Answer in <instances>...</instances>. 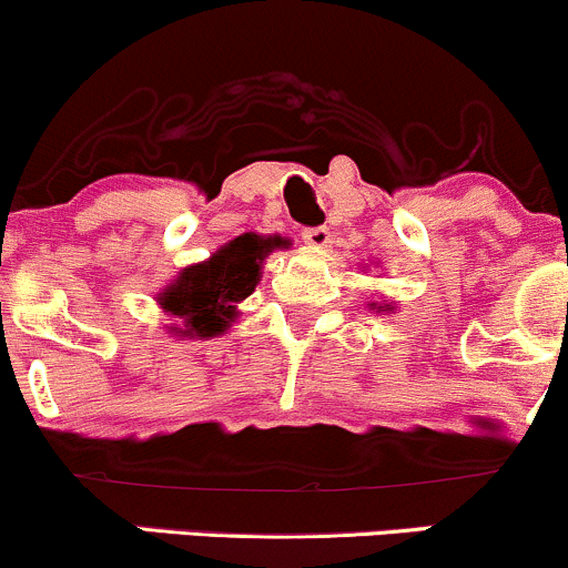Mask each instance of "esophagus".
Returning <instances> with one entry per match:
<instances>
[{
	"label": "esophagus",
	"mask_w": 568,
	"mask_h": 568,
	"mask_svg": "<svg viewBox=\"0 0 568 568\" xmlns=\"http://www.w3.org/2000/svg\"><path fill=\"white\" fill-rule=\"evenodd\" d=\"M302 239H305L311 247H329V227L318 225V227H302Z\"/></svg>",
	"instance_id": "34e87169"
}]
</instances>
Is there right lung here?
Listing matches in <instances>:
<instances>
[{
	"label": "right lung",
	"instance_id": "1",
	"mask_svg": "<svg viewBox=\"0 0 568 568\" xmlns=\"http://www.w3.org/2000/svg\"><path fill=\"white\" fill-rule=\"evenodd\" d=\"M277 247H288L280 236H257L244 233L233 239L211 261L189 266L178 274L173 285L159 294L164 313L181 318V335L214 337L231 326L236 318V305L255 291L261 280L263 257Z\"/></svg>",
	"mask_w": 568,
	"mask_h": 568
}]
</instances>
